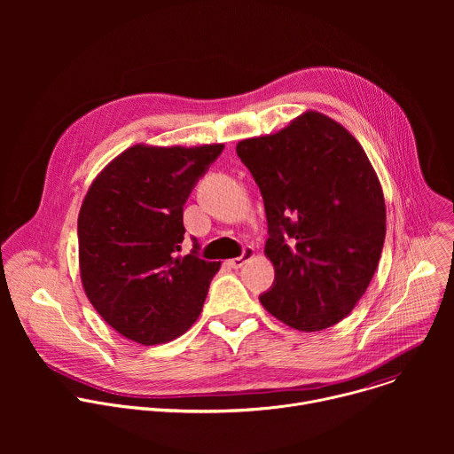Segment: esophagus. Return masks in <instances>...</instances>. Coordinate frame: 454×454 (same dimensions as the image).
<instances>
[{"mask_svg":"<svg viewBox=\"0 0 454 454\" xmlns=\"http://www.w3.org/2000/svg\"><path fill=\"white\" fill-rule=\"evenodd\" d=\"M253 254H254V249H253L251 246H246V247L242 249L240 256L230 258V261H228V266H230V268H233V270H239V268H242V264L247 261V258H251Z\"/></svg>","mask_w":454,"mask_h":454,"instance_id":"esophagus-1","label":"esophagus"}]
</instances>
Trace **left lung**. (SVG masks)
Wrapping results in <instances>:
<instances>
[{
  "label": "left lung",
  "mask_w": 454,
  "mask_h": 454,
  "mask_svg": "<svg viewBox=\"0 0 454 454\" xmlns=\"http://www.w3.org/2000/svg\"><path fill=\"white\" fill-rule=\"evenodd\" d=\"M261 188L275 266L262 305L286 325H336L364 294L386 237L379 179L357 140L309 111L271 137L237 144Z\"/></svg>",
  "instance_id": "obj_1"
}]
</instances>
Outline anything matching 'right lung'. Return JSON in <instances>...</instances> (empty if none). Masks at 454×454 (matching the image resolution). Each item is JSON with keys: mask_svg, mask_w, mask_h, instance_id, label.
Listing matches in <instances>:
<instances>
[{"mask_svg": "<svg viewBox=\"0 0 454 454\" xmlns=\"http://www.w3.org/2000/svg\"><path fill=\"white\" fill-rule=\"evenodd\" d=\"M224 145H135L90 186L79 214L84 291L116 333L142 345L181 336L201 314L221 262L179 256L183 205Z\"/></svg>", "mask_w": 454, "mask_h": 454, "instance_id": "obj_1", "label": "right lung"}]
</instances>
